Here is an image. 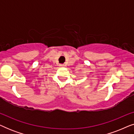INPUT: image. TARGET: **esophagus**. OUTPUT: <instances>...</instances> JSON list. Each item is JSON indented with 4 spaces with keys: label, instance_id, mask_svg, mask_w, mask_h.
<instances>
[{
    "label": "esophagus",
    "instance_id": "esophagus-1",
    "mask_svg": "<svg viewBox=\"0 0 134 134\" xmlns=\"http://www.w3.org/2000/svg\"><path fill=\"white\" fill-rule=\"evenodd\" d=\"M60 67H63V66H64V65H63V64H60Z\"/></svg>",
    "mask_w": 134,
    "mask_h": 134
}]
</instances>
